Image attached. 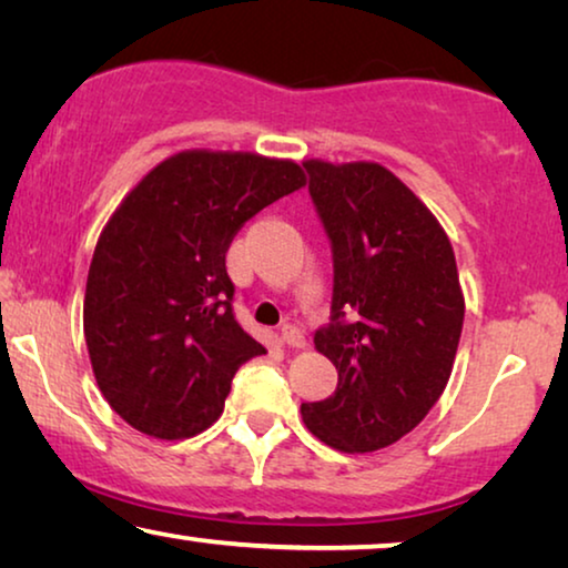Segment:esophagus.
<instances>
[{
  "instance_id": "obj_1",
  "label": "esophagus",
  "mask_w": 568,
  "mask_h": 568,
  "mask_svg": "<svg viewBox=\"0 0 568 568\" xmlns=\"http://www.w3.org/2000/svg\"><path fill=\"white\" fill-rule=\"evenodd\" d=\"M281 338L287 346H293V349H301V346H306V334H303L295 324H283Z\"/></svg>"
}]
</instances>
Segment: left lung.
<instances>
[{"instance_id": "obj_1", "label": "left lung", "mask_w": 568, "mask_h": 568, "mask_svg": "<svg viewBox=\"0 0 568 568\" xmlns=\"http://www.w3.org/2000/svg\"><path fill=\"white\" fill-rule=\"evenodd\" d=\"M332 244V318L313 334L336 390L303 423L338 452H377L426 418L452 375L464 295L448 236L377 163H303Z\"/></svg>"}]
</instances>
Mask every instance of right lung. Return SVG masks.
Returning a JSON list of instances; mask_svg holds the SVG:
<instances>
[{
  "instance_id": "right-lung-1",
  "label": "right lung",
  "mask_w": 568,
  "mask_h": 568,
  "mask_svg": "<svg viewBox=\"0 0 568 568\" xmlns=\"http://www.w3.org/2000/svg\"><path fill=\"white\" fill-rule=\"evenodd\" d=\"M303 183L291 160L189 150L109 219L83 332L101 393L132 428L175 442L222 416L236 369L265 354L234 316L226 250L247 219Z\"/></svg>"
}]
</instances>
